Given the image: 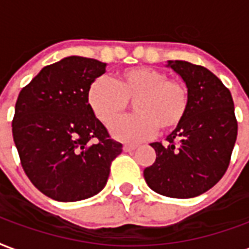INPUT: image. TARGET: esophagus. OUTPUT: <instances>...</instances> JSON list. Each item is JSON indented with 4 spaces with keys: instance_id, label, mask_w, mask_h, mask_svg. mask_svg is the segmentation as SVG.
Returning a JSON list of instances; mask_svg holds the SVG:
<instances>
[{
    "instance_id": "obj_1",
    "label": "esophagus",
    "mask_w": 249,
    "mask_h": 249,
    "mask_svg": "<svg viewBox=\"0 0 249 249\" xmlns=\"http://www.w3.org/2000/svg\"><path fill=\"white\" fill-rule=\"evenodd\" d=\"M137 148L136 145H124V152H132V150H134V149Z\"/></svg>"
}]
</instances>
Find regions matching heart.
Here are the masks:
<instances>
[{
	"mask_svg": "<svg viewBox=\"0 0 249 249\" xmlns=\"http://www.w3.org/2000/svg\"><path fill=\"white\" fill-rule=\"evenodd\" d=\"M133 101L136 115L116 121L110 128L115 139L136 142L156 130L171 132L185 120L189 91L181 82L169 80L166 73L150 67L126 68L113 82L96 79L87 89V104L100 123L109 125Z\"/></svg>",
	"mask_w": 249,
	"mask_h": 249,
	"instance_id": "b5f03b06",
	"label": "heart"
}]
</instances>
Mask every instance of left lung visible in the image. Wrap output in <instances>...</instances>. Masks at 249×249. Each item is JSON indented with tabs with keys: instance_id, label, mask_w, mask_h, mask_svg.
<instances>
[{
	"instance_id": "obj_1",
	"label": "left lung",
	"mask_w": 249,
	"mask_h": 249,
	"mask_svg": "<svg viewBox=\"0 0 249 249\" xmlns=\"http://www.w3.org/2000/svg\"><path fill=\"white\" fill-rule=\"evenodd\" d=\"M189 91L182 124L152 142L156 161L143 170L148 186L170 198H194L210 190L227 170L237 136L231 92L210 70L185 60H169Z\"/></svg>"
}]
</instances>
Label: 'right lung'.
Segmentation results:
<instances>
[{"label": "right lung", "mask_w": 249, "mask_h": 249, "mask_svg": "<svg viewBox=\"0 0 249 249\" xmlns=\"http://www.w3.org/2000/svg\"><path fill=\"white\" fill-rule=\"evenodd\" d=\"M107 63L67 56L46 66L16 103L13 139L31 183L49 198L76 202L100 193L123 145L87 104V89Z\"/></svg>", "instance_id": "obj_1"}]
</instances>
